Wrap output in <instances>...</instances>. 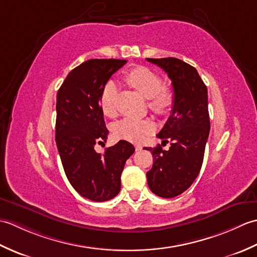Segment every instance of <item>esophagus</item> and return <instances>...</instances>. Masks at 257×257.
<instances>
[{
	"label": "esophagus",
	"mask_w": 257,
	"mask_h": 257,
	"mask_svg": "<svg viewBox=\"0 0 257 257\" xmlns=\"http://www.w3.org/2000/svg\"><path fill=\"white\" fill-rule=\"evenodd\" d=\"M135 148H136V151H139V150L143 149V146H141V145H136Z\"/></svg>",
	"instance_id": "34e87169"
}]
</instances>
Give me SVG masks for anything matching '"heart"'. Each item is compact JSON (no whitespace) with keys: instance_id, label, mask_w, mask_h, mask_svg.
<instances>
[{"instance_id":"1","label":"heart","mask_w":257,"mask_h":257,"mask_svg":"<svg viewBox=\"0 0 257 257\" xmlns=\"http://www.w3.org/2000/svg\"><path fill=\"white\" fill-rule=\"evenodd\" d=\"M127 83L149 99V108L158 114H166L172 108L174 95L171 89L163 86V80L159 75L144 66L136 67L125 74ZM118 87L113 81H109L103 87L100 95V107L108 117L116 113V97ZM155 124L150 120H136L124 118L113 125V135L117 139L127 140L130 143H140L147 136L155 132Z\"/></svg>"}]
</instances>
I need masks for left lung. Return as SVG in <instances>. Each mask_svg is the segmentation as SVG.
Listing matches in <instances>:
<instances>
[{
    "instance_id": "left-lung-1",
    "label": "left lung",
    "mask_w": 257,
    "mask_h": 257,
    "mask_svg": "<svg viewBox=\"0 0 257 257\" xmlns=\"http://www.w3.org/2000/svg\"><path fill=\"white\" fill-rule=\"evenodd\" d=\"M172 80L174 101L170 117L158 138L171 141L169 150L161 146L150 150L154 165L147 172L149 189L161 198H174L190 188L199 176L210 133L207 89L193 66L174 57L147 58Z\"/></svg>"
}]
</instances>
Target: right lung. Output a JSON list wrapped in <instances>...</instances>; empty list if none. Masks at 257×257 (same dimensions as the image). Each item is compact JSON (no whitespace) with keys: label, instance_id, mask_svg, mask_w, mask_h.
Segmentation results:
<instances>
[{"label":"right lung","instance_id":"add662e5","mask_svg":"<svg viewBox=\"0 0 257 257\" xmlns=\"http://www.w3.org/2000/svg\"><path fill=\"white\" fill-rule=\"evenodd\" d=\"M125 59H88L70 72L56 97L55 139L69 183L86 199L103 202L120 191L124 163L135 152L125 140L97 154L96 144L106 143L108 129L100 107L107 81Z\"/></svg>","mask_w":257,"mask_h":257}]
</instances>
